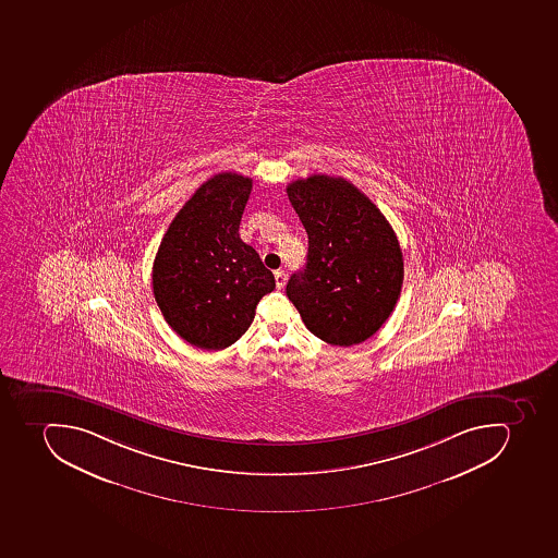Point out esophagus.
Here are the masks:
<instances>
[{"label": "esophagus", "mask_w": 558, "mask_h": 558, "mask_svg": "<svg viewBox=\"0 0 558 558\" xmlns=\"http://www.w3.org/2000/svg\"><path fill=\"white\" fill-rule=\"evenodd\" d=\"M275 283H277V289H283L287 283V275L283 269H278V271H275Z\"/></svg>", "instance_id": "1"}]
</instances>
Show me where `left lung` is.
<instances>
[{"label": "left lung", "mask_w": 558, "mask_h": 558, "mask_svg": "<svg viewBox=\"0 0 558 558\" xmlns=\"http://www.w3.org/2000/svg\"><path fill=\"white\" fill-rule=\"evenodd\" d=\"M287 194L308 232L306 266L290 277L287 295L322 341H366L401 295L404 263L392 226L341 177L294 180Z\"/></svg>", "instance_id": "8db88e82"}]
</instances>
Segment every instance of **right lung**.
Wrapping results in <instances>:
<instances>
[{"label":"right lung","instance_id":"1","mask_svg":"<svg viewBox=\"0 0 558 558\" xmlns=\"http://www.w3.org/2000/svg\"><path fill=\"white\" fill-rule=\"evenodd\" d=\"M252 179L219 173L182 206L157 250L151 287L171 329L203 350L245 335L255 306L275 289L259 254L240 238Z\"/></svg>","mask_w":558,"mask_h":558}]
</instances>
